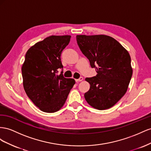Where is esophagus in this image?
Wrapping results in <instances>:
<instances>
[{
  "label": "esophagus",
  "mask_w": 151,
  "mask_h": 151,
  "mask_svg": "<svg viewBox=\"0 0 151 151\" xmlns=\"http://www.w3.org/2000/svg\"><path fill=\"white\" fill-rule=\"evenodd\" d=\"M83 80V77H80V78H78V79H76L75 81H81Z\"/></svg>",
  "instance_id": "1"
}]
</instances>
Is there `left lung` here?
<instances>
[{"label": "left lung", "mask_w": 151, "mask_h": 151, "mask_svg": "<svg viewBox=\"0 0 151 151\" xmlns=\"http://www.w3.org/2000/svg\"><path fill=\"white\" fill-rule=\"evenodd\" d=\"M76 41L97 73L85 78L90 85L84 94L85 100L95 109H109L127 92L133 73L130 55L117 40L107 35H76Z\"/></svg>", "instance_id": "1"}]
</instances>
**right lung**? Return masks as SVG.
<instances>
[{"mask_svg":"<svg viewBox=\"0 0 151 151\" xmlns=\"http://www.w3.org/2000/svg\"><path fill=\"white\" fill-rule=\"evenodd\" d=\"M70 35H52L28 50L21 68L23 87L33 104L45 113L59 111L75 83L63 76L61 55L70 41Z\"/></svg>","mask_w":151,"mask_h":151,"instance_id":"right-lung-1","label":"right lung"}]
</instances>
